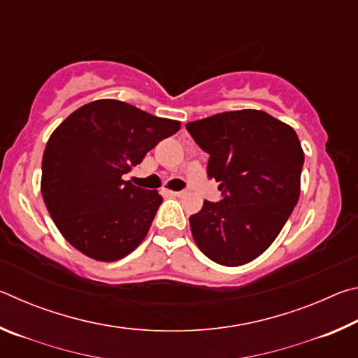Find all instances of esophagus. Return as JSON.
I'll use <instances>...</instances> for the list:
<instances>
[{"label": "esophagus", "mask_w": 358, "mask_h": 358, "mask_svg": "<svg viewBox=\"0 0 358 358\" xmlns=\"http://www.w3.org/2000/svg\"><path fill=\"white\" fill-rule=\"evenodd\" d=\"M169 192H171V196H175V197H183L186 194V191H169Z\"/></svg>", "instance_id": "obj_1"}]
</instances>
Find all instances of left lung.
<instances>
[{
  "label": "left lung",
  "instance_id": "obj_1",
  "mask_svg": "<svg viewBox=\"0 0 358 358\" xmlns=\"http://www.w3.org/2000/svg\"><path fill=\"white\" fill-rule=\"evenodd\" d=\"M208 153V178L222 199L189 216L194 241L213 262L238 266L280 235L300 196L301 145L289 124L262 110L216 113L186 124Z\"/></svg>",
  "mask_w": 358,
  "mask_h": 358
}]
</instances>
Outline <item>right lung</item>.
Instances as JSON below:
<instances>
[{
  "instance_id": "obj_1",
  "label": "right lung",
  "mask_w": 358,
  "mask_h": 358,
  "mask_svg": "<svg viewBox=\"0 0 358 358\" xmlns=\"http://www.w3.org/2000/svg\"><path fill=\"white\" fill-rule=\"evenodd\" d=\"M178 129V121L115 99L90 102L58 126L42 156L41 191L76 250L113 262L142 243L162 197L121 177Z\"/></svg>"
}]
</instances>
